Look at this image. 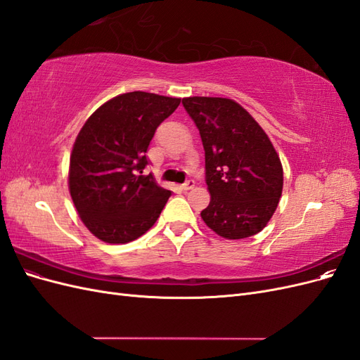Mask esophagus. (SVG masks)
<instances>
[{
    "label": "esophagus",
    "instance_id": "esophagus-1",
    "mask_svg": "<svg viewBox=\"0 0 360 360\" xmlns=\"http://www.w3.org/2000/svg\"><path fill=\"white\" fill-rule=\"evenodd\" d=\"M193 186H195V181H193V180H188L186 183L183 184V189H184V191H191Z\"/></svg>",
    "mask_w": 360,
    "mask_h": 360
}]
</instances>
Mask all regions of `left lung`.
Instances as JSON below:
<instances>
[{"label":"left lung","mask_w":360,"mask_h":360,"mask_svg":"<svg viewBox=\"0 0 360 360\" xmlns=\"http://www.w3.org/2000/svg\"><path fill=\"white\" fill-rule=\"evenodd\" d=\"M205 151L212 198L201 212L207 226L237 240L259 233L274 216L284 172L274 144L243 106L224 97H184Z\"/></svg>","instance_id":"1"}]
</instances>
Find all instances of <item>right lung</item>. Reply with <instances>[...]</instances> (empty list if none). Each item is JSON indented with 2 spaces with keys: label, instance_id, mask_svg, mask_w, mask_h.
I'll use <instances>...</instances> for the list:
<instances>
[{
  "label": "right lung",
  "instance_id": "1",
  "mask_svg": "<svg viewBox=\"0 0 360 360\" xmlns=\"http://www.w3.org/2000/svg\"><path fill=\"white\" fill-rule=\"evenodd\" d=\"M180 105L146 91L120 94L90 115L73 144L69 191L81 221L105 243H129L155 225L171 191L143 176L158 126Z\"/></svg>",
  "mask_w": 360,
  "mask_h": 360
}]
</instances>
